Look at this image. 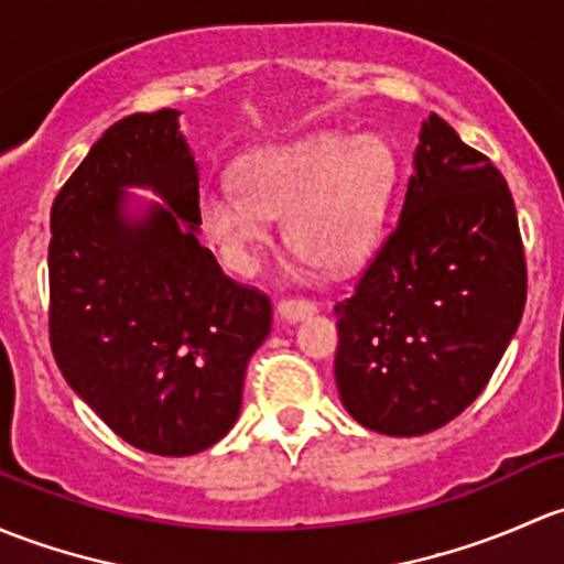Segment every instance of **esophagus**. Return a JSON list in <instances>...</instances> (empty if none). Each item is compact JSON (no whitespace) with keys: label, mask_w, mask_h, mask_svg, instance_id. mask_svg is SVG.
Masks as SVG:
<instances>
[{"label":"esophagus","mask_w":564,"mask_h":564,"mask_svg":"<svg viewBox=\"0 0 564 564\" xmlns=\"http://www.w3.org/2000/svg\"><path fill=\"white\" fill-rule=\"evenodd\" d=\"M276 312H280L282 321L288 323H299L304 317H312L317 312V306L306 299H284L276 304Z\"/></svg>","instance_id":"34e87169"}]
</instances>
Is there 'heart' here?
<instances>
[{"label":"heart","instance_id":"heart-1","mask_svg":"<svg viewBox=\"0 0 564 564\" xmlns=\"http://www.w3.org/2000/svg\"><path fill=\"white\" fill-rule=\"evenodd\" d=\"M399 165L380 135L321 132L304 141L263 147L234 167V187H206L200 225L225 263L254 274L271 241V217L284 239L325 271L361 263L382 230Z\"/></svg>","mask_w":564,"mask_h":564}]
</instances>
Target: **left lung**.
<instances>
[{
	"mask_svg": "<svg viewBox=\"0 0 564 564\" xmlns=\"http://www.w3.org/2000/svg\"><path fill=\"white\" fill-rule=\"evenodd\" d=\"M402 214L339 317L336 388L361 426L417 437L478 399L521 323L513 195L437 113L421 127Z\"/></svg>",
	"mask_w": 564,
	"mask_h": 564,
	"instance_id": "left-lung-1",
	"label": "left lung"
}]
</instances>
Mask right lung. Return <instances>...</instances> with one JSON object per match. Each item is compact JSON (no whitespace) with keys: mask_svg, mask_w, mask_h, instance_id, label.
Returning <instances> with one entry per match:
<instances>
[{"mask_svg":"<svg viewBox=\"0 0 564 564\" xmlns=\"http://www.w3.org/2000/svg\"><path fill=\"white\" fill-rule=\"evenodd\" d=\"M130 186L162 204L131 212ZM197 162L178 110L102 132L51 208V350L124 443L193 456L234 429L271 301L197 241Z\"/></svg>","mask_w":564,"mask_h":564,"instance_id":"1","label":"right lung"}]
</instances>
